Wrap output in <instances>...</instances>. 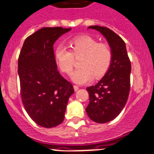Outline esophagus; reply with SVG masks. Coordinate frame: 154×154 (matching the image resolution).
<instances>
[{
    "label": "esophagus",
    "mask_w": 154,
    "mask_h": 154,
    "mask_svg": "<svg viewBox=\"0 0 154 154\" xmlns=\"http://www.w3.org/2000/svg\"><path fill=\"white\" fill-rule=\"evenodd\" d=\"M73 87H74L75 91H77V90H78L79 89V87L78 85H73Z\"/></svg>",
    "instance_id": "1"
}]
</instances>
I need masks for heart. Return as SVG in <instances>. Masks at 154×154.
<instances>
[{"label": "heart", "mask_w": 154, "mask_h": 154, "mask_svg": "<svg viewBox=\"0 0 154 154\" xmlns=\"http://www.w3.org/2000/svg\"><path fill=\"white\" fill-rule=\"evenodd\" d=\"M70 51L64 46L55 50V59L61 70L69 75L75 67V59H79V66L72 75L76 83H85L99 79L107 72L112 58V51L107 43L99 42L92 37L80 36L69 42Z\"/></svg>", "instance_id": "obj_1"}]
</instances>
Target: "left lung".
Listing matches in <instances>:
<instances>
[{
	"mask_svg": "<svg viewBox=\"0 0 154 154\" xmlns=\"http://www.w3.org/2000/svg\"><path fill=\"white\" fill-rule=\"evenodd\" d=\"M106 38L112 51L111 65L102 79L88 87L89 103L85 110L92 121L106 123L115 119L124 108L130 89L131 64L124 41L106 27L89 26Z\"/></svg>",
	"mask_w": 154,
	"mask_h": 154,
	"instance_id": "obj_1",
	"label": "left lung"
}]
</instances>
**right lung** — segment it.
<instances>
[{"instance_id":"1","label":"right lung","mask_w":154,"mask_h":154,"mask_svg":"<svg viewBox=\"0 0 154 154\" xmlns=\"http://www.w3.org/2000/svg\"><path fill=\"white\" fill-rule=\"evenodd\" d=\"M71 30L42 28L28 36L18 58L21 100L31 119L45 128L63 122L68 100L74 92L69 82L57 69L53 45Z\"/></svg>"}]
</instances>
